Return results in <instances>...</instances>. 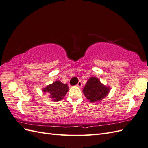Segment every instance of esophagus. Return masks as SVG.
<instances>
[{
  "mask_svg": "<svg viewBox=\"0 0 148 148\" xmlns=\"http://www.w3.org/2000/svg\"><path fill=\"white\" fill-rule=\"evenodd\" d=\"M77 86L78 87L81 88V87L82 86V82H81V81H79V82L78 83V84H77Z\"/></svg>",
  "mask_w": 148,
  "mask_h": 148,
  "instance_id": "obj_1",
  "label": "esophagus"
}]
</instances>
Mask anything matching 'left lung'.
Instances as JSON below:
<instances>
[{"instance_id": "1", "label": "left lung", "mask_w": 148, "mask_h": 148, "mask_svg": "<svg viewBox=\"0 0 148 148\" xmlns=\"http://www.w3.org/2000/svg\"><path fill=\"white\" fill-rule=\"evenodd\" d=\"M110 88L102 84L96 77H91L87 81L83 92L91 102H98L104 99L109 95Z\"/></svg>"}]
</instances>
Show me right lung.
<instances>
[{
    "label": "right lung",
    "instance_id": "add662e5",
    "mask_svg": "<svg viewBox=\"0 0 148 148\" xmlns=\"http://www.w3.org/2000/svg\"><path fill=\"white\" fill-rule=\"evenodd\" d=\"M69 91V88L67 84L62 83L59 80L53 82L42 89L44 94H47L49 95V97L52 98V101L54 102L63 99Z\"/></svg>",
    "mask_w": 148,
    "mask_h": 148
}]
</instances>
